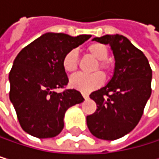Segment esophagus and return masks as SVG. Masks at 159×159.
I'll return each instance as SVG.
<instances>
[{"label": "esophagus", "mask_w": 159, "mask_h": 159, "mask_svg": "<svg viewBox=\"0 0 159 159\" xmlns=\"http://www.w3.org/2000/svg\"><path fill=\"white\" fill-rule=\"evenodd\" d=\"M82 95H83V97H84L85 99H88V98H89V94L86 93H82Z\"/></svg>", "instance_id": "obj_1"}]
</instances>
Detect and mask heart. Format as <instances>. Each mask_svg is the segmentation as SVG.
Wrapping results in <instances>:
<instances>
[{"label": "heart", "mask_w": 159, "mask_h": 159, "mask_svg": "<svg viewBox=\"0 0 159 159\" xmlns=\"http://www.w3.org/2000/svg\"><path fill=\"white\" fill-rule=\"evenodd\" d=\"M87 51L89 55L98 60L94 69L95 70L100 69L105 73H108L111 70V66L106 60L109 55V50L105 45L100 44V43H93L87 47ZM62 66L64 70L69 73H72L77 70L78 52L76 49H70L65 54L62 60ZM104 81H105L104 74L100 71H96L91 74H75L70 78V84L73 89L87 93L101 87Z\"/></svg>", "instance_id": "obj_1"}]
</instances>
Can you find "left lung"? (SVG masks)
Instances as JSON below:
<instances>
[{"instance_id": "1", "label": "left lung", "mask_w": 159, "mask_h": 159, "mask_svg": "<svg viewBox=\"0 0 159 159\" xmlns=\"http://www.w3.org/2000/svg\"><path fill=\"white\" fill-rule=\"evenodd\" d=\"M93 41L110 45L115 68L110 82L89 97L97 109L87 116L89 132L104 140H115L134 129L152 93V69L144 53L122 35H105Z\"/></svg>"}]
</instances>
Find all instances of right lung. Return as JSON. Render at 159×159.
I'll use <instances>...</instances> for the list:
<instances>
[{"instance_id":"obj_1","label":"right lung","mask_w":159,"mask_h":159,"mask_svg":"<svg viewBox=\"0 0 159 159\" xmlns=\"http://www.w3.org/2000/svg\"><path fill=\"white\" fill-rule=\"evenodd\" d=\"M90 37L46 33L17 55L9 72V98L25 132L38 138L58 135L66 110L84 101L74 89L62 93L55 89L69 83L62 66L64 55Z\"/></svg>"}]
</instances>
